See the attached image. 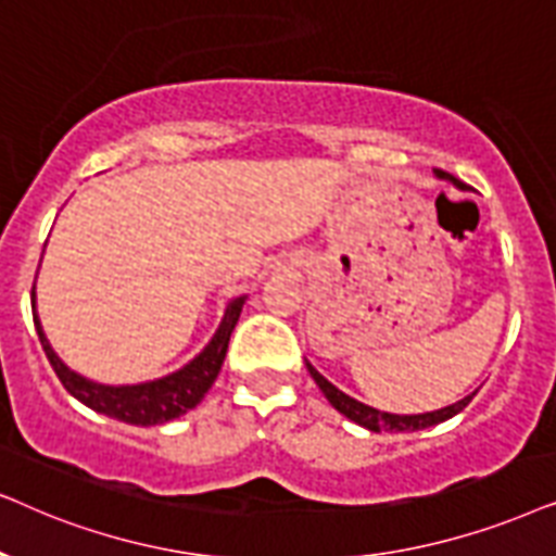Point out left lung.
<instances>
[{
    "label": "left lung",
    "mask_w": 556,
    "mask_h": 556,
    "mask_svg": "<svg viewBox=\"0 0 556 556\" xmlns=\"http://www.w3.org/2000/svg\"><path fill=\"white\" fill-rule=\"evenodd\" d=\"M438 175L440 177H447L445 173H442V169H440ZM450 180L457 182L455 177H450ZM307 371L315 379L317 387H320L325 399H328V402L336 406L340 414H345V417L351 419V421H355V425L371 429V432H383V429H387V432H417V429H427V427H432V425H440V421H445L450 417H455V414H460L465 406L472 402V396H476V394L465 396L457 404L445 406V409H438V412H427V414H389V412L374 409V406H366V404L355 402L353 396H348L340 389L332 387V383L325 379V376L317 374L309 364H307Z\"/></svg>",
    "instance_id": "obj_1"
}]
</instances>
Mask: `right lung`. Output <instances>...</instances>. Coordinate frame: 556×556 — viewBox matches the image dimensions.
<instances>
[{
	"instance_id": "1",
	"label": "right lung",
	"mask_w": 556,
	"mask_h": 556,
	"mask_svg": "<svg viewBox=\"0 0 556 556\" xmlns=\"http://www.w3.org/2000/svg\"><path fill=\"white\" fill-rule=\"evenodd\" d=\"M243 300L247 298H236L228 302L224 323H220L216 336H213L211 343L203 348V353L195 355L188 366L165 376V379L137 383V387H103V383H93L84 379V376L73 374L53 353V348H50L46 332L40 328V320H37V313H33V320L37 336H40L42 351H46L50 366H53V371L58 374V379H61L68 394L76 396L86 406H91L93 412L106 414L111 419L127 421V425L137 427H152L180 417V414L192 409V406L201 404V399L208 394L220 366H224L228 340H231V332L236 323H239Z\"/></svg>"
}]
</instances>
